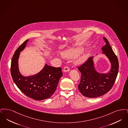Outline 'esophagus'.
Here are the masks:
<instances>
[{"label": "esophagus", "mask_w": 128, "mask_h": 128, "mask_svg": "<svg viewBox=\"0 0 128 128\" xmlns=\"http://www.w3.org/2000/svg\"><path fill=\"white\" fill-rule=\"evenodd\" d=\"M70 70V68L69 67H68V66H65V67H64V69H63L64 72H68Z\"/></svg>", "instance_id": "esophagus-1"}]
</instances>
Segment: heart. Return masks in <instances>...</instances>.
Wrapping results in <instances>:
<instances>
[{
  "label": "heart",
  "instance_id": "b5f03b06",
  "mask_svg": "<svg viewBox=\"0 0 128 128\" xmlns=\"http://www.w3.org/2000/svg\"><path fill=\"white\" fill-rule=\"evenodd\" d=\"M82 51V48L76 49L73 50H68L65 52H64L63 53V55L67 58H74L80 54ZM86 58V56L84 55H82L80 56L76 60V63L77 64H80L82 63L83 61L85 60Z\"/></svg>",
  "mask_w": 128,
  "mask_h": 128
}]
</instances>
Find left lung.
I'll use <instances>...</instances> for the list:
<instances>
[{"instance_id": "1", "label": "left lung", "mask_w": 128, "mask_h": 128, "mask_svg": "<svg viewBox=\"0 0 128 128\" xmlns=\"http://www.w3.org/2000/svg\"><path fill=\"white\" fill-rule=\"evenodd\" d=\"M103 38L105 44L102 50L111 62V68L110 72L106 74L98 72L94 68L92 56L78 67L81 73L78 89L80 93L87 98H98L110 91L118 75L119 67L118 58L108 39L105 37Z\"/></svg>"}]
</instances>
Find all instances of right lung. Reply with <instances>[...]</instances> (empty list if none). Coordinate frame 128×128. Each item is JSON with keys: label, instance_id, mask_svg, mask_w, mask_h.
<instances>
[{"label": "right lung", "instance_id": "add662e5", "mask_svg": "<svg viewBox=\"0 0 128 128\" xmlns=\"http://www.w3.org/2000/svg\"><path fill=\"white\" fill-rule=\"evenodd\" d=\"M28 41L22 43L13 56L10 67L12 79L27 96L36 100H43L50 98L55 92L63 75L62 69L60 67H51L46 64L36 75L23 76L18 70V58L20 52L25 48Z\"/></svg>", "mask_w": 128, "mask_h": 128}]
</instances>
